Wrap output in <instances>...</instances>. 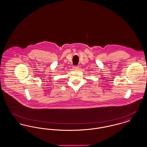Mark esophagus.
<instances>
[{"instance_id": "34e87169", "label": "esophagus", "mask_w": 147, "mask_h": 147, "mask_svg": "<svg viewBox=\"0 0 147 147\" xmlns=\"http://www.w3.org/2000/svg\"><path fill=\"white\" fill-rule=\"evenodd\" d=\"M73 69L74 70H78L79 69V67L78 66H74V67H73Z\"/></svg>"}]
</instances>
